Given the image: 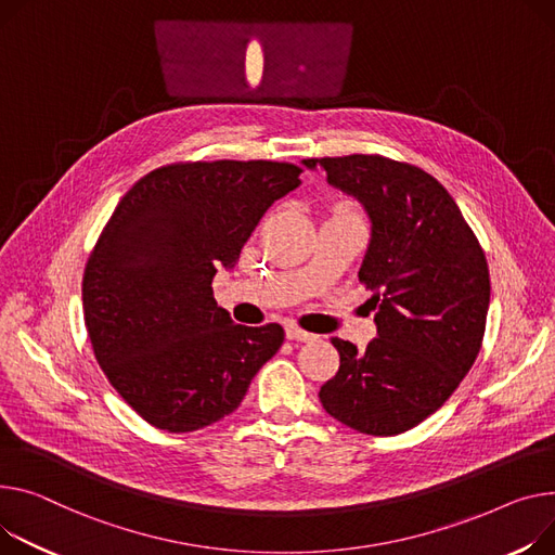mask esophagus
Wrapping results in <instances>:
<instances>
[{
    "label": "esophagus",
    "mask_w": 555,
    "mask_h": 555,
    "mask_svg": "<svg viewBox=\"0 0 555 555\" xmlns=\"http://www.w3.org/2000/svg\"><path fill=\"white\" fill-rule=\"evenodd\" d=\"M285 337L289 341H312L314 339V335H310V332H306V330H301L297 325H287L285 327Z\"/></svg>",
    "instance_id": "obj_1"
}]
</instances>
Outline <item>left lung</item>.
Masks as SVG:
<instances>
[{
  "label": "left lung",
  "mask_w": 555,
  "mask_h": 555,
  "mask_svg": "<svg viewBox=\"0 0 555 555\" xmlns=\"http://www.w3.org/2000/svg\"><path fill=\"white\" fill-rule=\"evenodd\" d=\"M371 218L359 281L373 292L377 339L357 350L332 337L339 373L319 399L365 433L411 430L455 392L482 348L491 281L482 247L444 184L384 156L308 158Z\"/></svg>",
  "instance_id": "8db88e82"
}]
</instances>
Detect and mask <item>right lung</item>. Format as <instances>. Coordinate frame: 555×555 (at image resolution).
Wrapping results in <instances>:
<instances>
[{
    "label": "right lung",
    "mask_w": 555,
    "mask_h": 555,
    "mask_svg": "<svg viewBox=\"0 0 555 555\" xmlns=\"http://www.w3.org/2000/svg\"><path fill=\"white\" fill-rule=\"evenodd\" d=\"M301 171L272 160L167 165L111 214L82 279L85 323L106 379L144 422L192 433L228 417L279 352L283 327L234 323L211 281L238 263Z\"/></svg>",
    "instance_id": "add662e5"
}]
</instances>
